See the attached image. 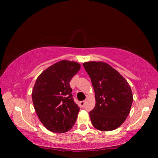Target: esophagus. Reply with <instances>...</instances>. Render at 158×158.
Segmentation results:
<instances>
[{"instance_id": "34e87169", "label": "esophagus", "mask_w": 158, "mask_h": 158, "mask_svg": "<svg viewBox=\"0 0 158 158\" xmlns=\"http://www.w3.org/2000/svg\"><path fill=\"white\" fill-rule=\"evenodd\" d=\"M79 105L81 107H84V105H85V101H81L79 102Z\"/></svg>"}]
</instances>
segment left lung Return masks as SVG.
<instances>
[{
	"label": "left lung",
	"mask_w": 158,
	"mask_h": 158,
	"mask_svg": "<svg viewBox=\"0 0 158 158\" xmlns=\"http://www.w3.org/2000/svg\"><path fill=\"white\" fill-rule=\"evenodd\" d=\"M94 89L95 106L89 112L93 127L111 131L123 123L130 114L133 96L129 84L118 72L104 62L83 63Z\"/></svg>",
	"instance_id": "obj_1"
}]
</instances>
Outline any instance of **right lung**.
<instances>
[{"instance_id": "right-lung-1", "label": "right lung", "mask_w": 158, "mask_h": 158, "mask_svg": "<svg viewBox=\"0 0 158 158\" xmlns=\"http://www.w3.org/2000/svg\"><path fill=\"white\" fill-rule=\"evenodd\" d=\"M80 68L77 62L60 60L37 77L32 100L40 121L51 132H68L75 123L79 107L73 100L69 81Z\"/></svg>"}]
</instances>
